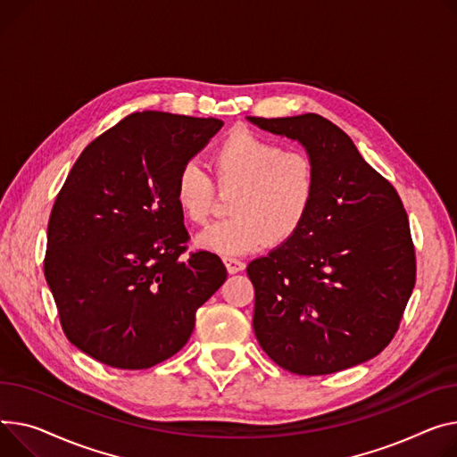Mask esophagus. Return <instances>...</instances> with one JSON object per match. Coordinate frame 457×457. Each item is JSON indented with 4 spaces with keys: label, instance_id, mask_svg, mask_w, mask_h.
Listing matches in <instances>:
<instances>
[{
    "label": "esophagus",
    "instance_id": "1",
    "mask_svg": "<svg viewBox=\"0 0 457 457\" xmlns=\"http://www.w3.org/2000/svg\"><path fill=\"white\" fill-rule=\"evenodd\" d=\"M222 261H224L226 270H228L229 273H238V271H242V270L246 268V262H242L240 259H235V257H224Z\"/></svg>",
    "mask_w": 457,
    "mask_h": 457
}]
</instances>
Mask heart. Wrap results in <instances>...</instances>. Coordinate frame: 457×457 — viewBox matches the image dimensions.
<instances>
[{"mask_svg": "<svg viewBox=\"0 0 457 457\" xmlns=\"http://www.w3.org/2000/svg\"><path fill=\"white\" fill-rule=\"evenodd\" d=\"M217 181L235 187L233 217L196 235V246L220 255H245L270 242H285L305 224L318 195V170L305 152H287L246 129L233 130L212 154ZM174 200L187 220L204 224L215 204V187L196 162L179 167Z\"/></svg>", "mask_w": 457, "mask_h": 457, "instance_id": "obj_1", "label": "heart"}]
</instances>
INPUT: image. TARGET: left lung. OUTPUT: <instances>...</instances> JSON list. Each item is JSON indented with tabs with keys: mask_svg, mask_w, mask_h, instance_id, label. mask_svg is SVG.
I'll list each match as a JSON object with an SVG mask.
<instances>
[{
	"mask_svg": "<svg viewBox=\"0 0 457 457\" xmlns=\"http://www.w3.org/2000/svg\"><path fill=\"white\" fill-rule=\"evenodd\" d=\"M248 120L301 143L318 170L305 224L246 268L261 347L283 370L307 377L371 360L393 340L415 287V250L397 191L318 113Z\"/></svg>",
	"mask_w": 457,
	"mask_h": 457,
	"instance_id": "left-lung-1",
	"label": "left lung"
}]
</instances>
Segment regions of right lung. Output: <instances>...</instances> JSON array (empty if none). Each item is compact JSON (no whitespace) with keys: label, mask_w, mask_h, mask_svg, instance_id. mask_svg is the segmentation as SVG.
<instances>
[{"label":"right lung","mask_w":457,"mask_h":457,"mask_svg":"<svg viewBox=\"0 0 457 457\" xmlns=\"http://www.w3.org/2000/svg\"><path fill=\"white\" fill-rule=\"evenodd\" d=\"M215 117L137 112L91 141L47 226L46 281L68 340L117 370H148L184 347L195 314L228 278L186 253L179 167L222 129Z\"/></svg>","instance_id":"add662e5"}]
</instances>
